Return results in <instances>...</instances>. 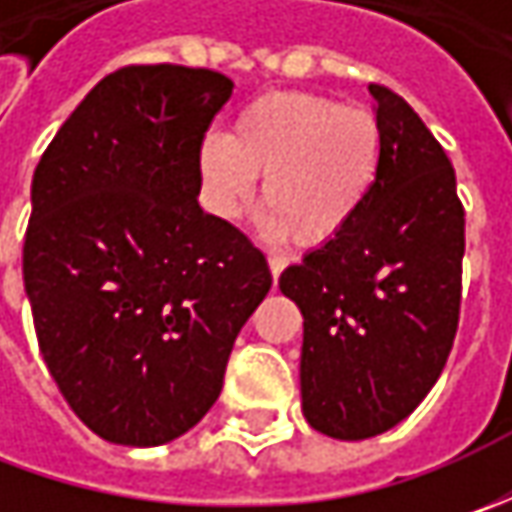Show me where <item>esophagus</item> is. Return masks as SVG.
I'll list each match as a JSON object with an SVG mask.
<instances>
[{
	"label": "esophagus",
	"instance_id": "34e87169",
	"mask_svg": "<svg viewBox=\"0 0 512 512\" xmlns=\"http://www.w3.org/2000/svg\"><path fill=\"white\" fill-rule=\"evenodd\" d=\"M267 265H270V273H273V279H279V273L287 267L285 256H279V253H270L267 256Z\"/></svg>",
	"mask_w": 512,
	"mask_h": 512
}]
</instances>
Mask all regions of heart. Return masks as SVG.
<instances>
[{"label": "heart", "instance_id": "obj_1", "mask_svg": "<svg viewBox=\"0 0 512 512\" xmlns=\"http://www.w3.org/2000/svg\"><path fill=\"white\" fill-rule=\"evenodd\" d=\"M382 128L362 108L305 93L276 90L236 113L230 136L207 133L199 145V176L210 210L236 219L262 179L265 230L322 247L362 213L379 170Z\"/></svg>", "mask_w": 512, "mask_h": 512}]
</instances>
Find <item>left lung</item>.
I'll use <instances>...</instances> for the list:
<instances>
[{
  "label": "left lung",
  "mask_w": 512,
  "mask_h": 512,
  "mask_svg": "<svg viewBox=\"0 0 512 512\" xmlns=\"http://www.w3.org/2000/svg\"><path fill=\"white\" fill-rule=\"evenodd\" d=\"M382 170L356 222L279 279L305 319L302 410L359 442L407 419L442 376L462 305L456 170L399 93L370 85Z\"/></svg>",
  "instance_id": "left-lung-1"
}]
</instances>
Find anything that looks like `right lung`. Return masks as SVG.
Returning <instances> with one entry per match:
<instances>
[{
	"label": "right lung",
	"instance_id": "right-lung-1",
	"mask_svg": "<svg viewBox=\"0 0 512 512\" xmlns=\"http://www.w3.org/2000/svg\"><path fill=\"white\" fill-rule=\"evenodd\" d=\"M230 93L216 70H116L33 173L22 273L36 339L105 442L156 447L199 422L273 285L262 250L196 199L199 145Z\"/></svg>",
	"mask_w": 512,
	"mask_h": 512
}]
</instances>
